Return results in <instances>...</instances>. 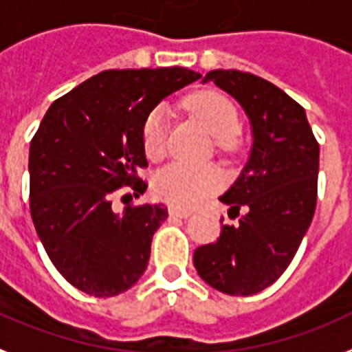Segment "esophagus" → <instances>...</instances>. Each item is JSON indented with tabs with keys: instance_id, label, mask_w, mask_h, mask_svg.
Instances as JSON below:
<instances>
[{
	"instance_id": "obj_1",
	"label": "esophagus",
	"mask_w": 352,
	"mask_h": 352,
	"mask_svg": "<svg viewBox=\"0 0 352 352\" xmlns=\"http://www.w3.org/2000/svg\"><path fill=\"white\" fill-rule=\"evenodd\" d=\"M169 214L174 217H183V219H185V217L190 216V210L182 207H169Z\"/></svg>"
}]
</instances>
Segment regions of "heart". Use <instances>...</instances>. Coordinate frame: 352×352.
<instances>
[{
	"mask_svg": "<svg viewBox=\"0 0 352 352\" xmlns=\"http://www.w3.org/2000/svg\"><path fill=\"white\" fill-rule=\"evenodd\" d=\"M188 107L194 117L216 140H232L239 131V117L234 104L223 95L210 91L196 93L188 98ZM169 131V107L158 104L145 117L142 126V144L149 160L164 158ZM223 185L221 174L214 167H192L185 164H170L155 176V194L179 207H192L210 196Z\"/></svg>",
	"mask_w": 352,
	"mask_h": 352,
	"instance_id": "heart-1",
	"label": "heart"
}]
</instances>
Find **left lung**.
<instances>
[{
    "label": "left lung",
    "mask_w": 352,
    "mask_h": 352,
    "mask_svg": "<svg viewBox=\"0 0 352 352\" xmlns=\"http://www.w3.org/2000/svg\"><path fill=\"white\" fill-rule=\"evenodd\" d=\"M201 82H214L243 107L252 149L219 196L239 221L223 225L216 243L196 248L194 266L217 292L248 297L284 274L311 225L320 149L304 107L275 84L239 69H212Z\"/></svg>",
    "instance_id": "left-lung-1"
}]
</instances>
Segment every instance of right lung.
<instances>
[{"mask_svg": "<svg viewBox=\"0 0 352 352\" xmlns=\"http://www.w3.org/2000/svg\"><path fill=\"white\" fill-rule=\"evenodd\" d=\"M199 77L179 66L109 69L57 98L41 120L28 156L32 221L55 268L80 292L115 297L147 268L167 207L120 214L113 197L145 192L136 176L147 165L145 117Z\"/></svg>", "mask_w": 352, "mask_h": 352, "instance_id": "right-lung-1", "label": "right lung"}]
</instances>
